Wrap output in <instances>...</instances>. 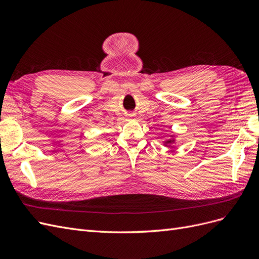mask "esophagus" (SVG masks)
Returning <instances> with one entry per match:
<instances>
[{
  "instance_id": "1",
  "label": "esophagus",
  "mask_w": 259,
  "mask_h": 259,
  "mask_svg": "<svg viewBox=\"0 0 259 259\" xmlns=\"http://www.w3.org/2000/svg\"><path fill=\"white\" fill-rule=\"evenodd\" d=\"M128 117H131V119H132V117H134V114H132V113L128 114Z\"/></svg>"
}]
</instances>
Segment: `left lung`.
I'll list each match as a JSON object with an SVG mask.
<instances>
[{
	"mask_svg": "<svg viewBox=\"0 0 259 259\" xmlns=\"http://www.w3.org/2000/svg\"><path fill=\"white\" fill-rule=\"evenodd\" d=\"M175 144H176V136L175 135H170V137L168 139L164 140L163 142V145L165 147H168V148H171Z\"/></svg>",
	"mask_w": 259,
	"mask_h": 259,
	"instance_id": "left-lung-1",
	"label": "left lung"
}]
</instances>
